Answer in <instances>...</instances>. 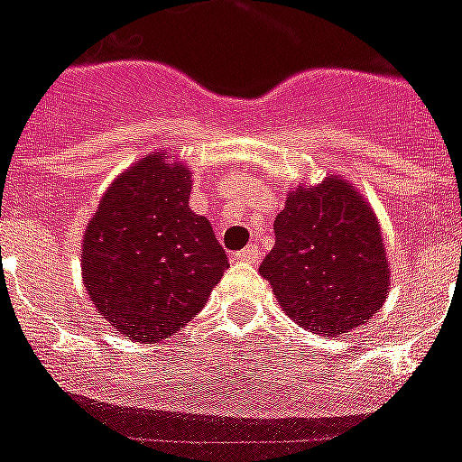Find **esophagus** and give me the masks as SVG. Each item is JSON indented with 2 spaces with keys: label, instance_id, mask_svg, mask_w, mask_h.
I'll return each instance as SVG.
<instances>
[{
  "label": "esophagus",
  "instance_id": "esophagus-1",
  "mask_svg": "<svg viewBox=\"0 0 462 462\" xmlns=\"http://www.w3.org/2000/svg\"><path fill=\"white\" fill-rule=\"evenodd\" d=\"M236 257H238L240 262H250V264H253V262H259V247L254 245V243H250V245L243 247Z\"/></svg>",
  "mask_w": 462,
  "mask_h": 462
}]
</instances>
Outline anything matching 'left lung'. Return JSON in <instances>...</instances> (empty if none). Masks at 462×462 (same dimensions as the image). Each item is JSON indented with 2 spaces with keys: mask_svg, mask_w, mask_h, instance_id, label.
<instances>
[{
  "mask_svg": "<svg viewBox=\"0 0 462 462\" xmlns=\"http://www.w3.org/2000/svg\"><path fill=\"white\" fill-rule=\"evenodd\" d=\"M273 234L259 273L300 326L342 335L383 307L390 272L377 219L342 179L292 190Z\"/></svg>",
  "mask_w": 462,
  "mask_h": 462,
  "instance_id": "left-lung-1",
  "label": "left lung"
}]
</instances>
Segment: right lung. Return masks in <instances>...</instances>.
Masks as SVG:
<instances>
[{
    "label": "right lung",
    "instance_id": "right-lung-1",
    "mask_svg": "<svg viewBox=\"0 0 462 462\" xmlns=\"http://www.w3.org/2000/svg\"><path fill=\"white\" fill-rule=\"evenodd\" d=\"M190 171L146 155L103 193L82 245V278L98 316L153 345L205 307L228 269L212 224L189 208Z\"/></svg>",
    "mask_w": 462,
    "mask_h": 462
}]
</instances>
